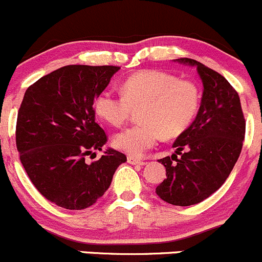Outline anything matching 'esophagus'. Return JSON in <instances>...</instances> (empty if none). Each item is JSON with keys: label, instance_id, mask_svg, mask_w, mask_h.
<instances>
[{"label": "esophagus", "instance_id": "1", "mask_svg": "<svg viewBox=\"0 0 262 262\" xmlns=\"http://www.w3.org/2000/svg\"><path fill=\"white\" fill-rule=\"evenodd\" d=\"M127 163L128 164H132V165H145V161L144 160H140V159H136L134 158V156H128L127 158Z\"/></svg>", "mask_w": 262, "mask_h": 262}]
</instances>
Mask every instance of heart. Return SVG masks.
<instances>
[{
	"label": "heart",
	"instance_id": "heart-1",
	"mask_svg": "<svg viewBox=\"0 0 262 262\" xmlns=\"http://www.w3.org/2000/svg\"><path fill=\"white\" fill-rule=\"evenodd\" d=\"M201 96L190 80L178 79L169 73L147 69L130 75L122 84V94L103 91L94 101L97 115L115 127L122 126L139 111V120L113 139L118 150L131 156H142L160 137L182 134L198 112Z\"/></svg>",
	"mask_w": 262,
	"mask_h": 262
}]
</instances>
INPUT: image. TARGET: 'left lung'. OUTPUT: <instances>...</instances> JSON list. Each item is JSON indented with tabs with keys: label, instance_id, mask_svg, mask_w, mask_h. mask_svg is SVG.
Masks as SVG:
<instances>
[{
	"label": "left lung",
	"instance_id": "8db88e82",
	"mask_svg": "<svg viewBox=\"0 0 262 262\" xmlns=\"http://www.w3.org/2000/svg\"><path fill=\"white\" fill-rule=\"evenodd\" d=\"M177 61L195 67L204 90L195 120L172 144L175 154L159 160L168 178L155 191L166 203L187 207L226 182L241 154L246 121L238 93L225 77L194 59Z\"/></svg>",
	"mask_w": 262,
	"mask_h": 262
}]
</instances>
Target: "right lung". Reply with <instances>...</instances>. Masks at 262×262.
Instances as JSON below:
<instances>
[{
	"mask_svg": "<svg viewBox=\"0 0 262 262\" xmlns=\"http://www.w3.org/2000/svg\"><path fill=\"white\" fill-rule=\"evenodd\" d=\"M120 69L115 66H67L44 75L25 92L16 122V147L32 184L66 209H84L110 188L125 154L107 149L93 103Z\"/></svg>",
	"mask_w": 262,
	"mask_h": 262,
	"instance_id": "obj_1",
	"label": "right lung"
}]
</instances>
